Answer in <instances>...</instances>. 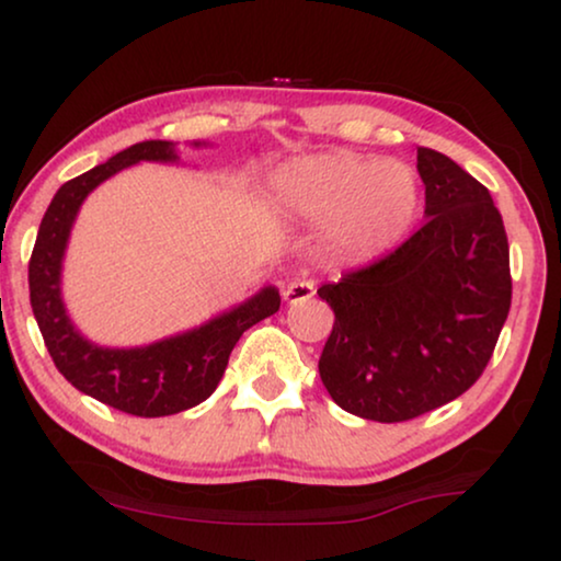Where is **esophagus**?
<instances>
[{
  "label": "esophagus",
  "instance_id": "esophagus-1",
  "mask_svg": "<svg viewBox=\"0 0 561 561\" xmlns=\"http://www.w3.org/2000/svg\"><path fill=\"white\" fill-rule=\"evenodd\" d=\"M313 294H317V286H313V280H306V278L290 280L288 286L283 288V298H286L288 304H304L309 301Z\"/></svg>",
  "mask_w": 561,
  "mask_h": 561
}]
</instances>
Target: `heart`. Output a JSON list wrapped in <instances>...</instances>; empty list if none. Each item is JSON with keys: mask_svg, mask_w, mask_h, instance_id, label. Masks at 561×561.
<instances>
[{"mask_svg": "<svg viewBox=\"0 0 561 561\" xmlns=\"http://www.w3.org/2000/svg\"><path fill=\"white\" fill-rule=\"evenodd\" d=\"M280 209L313 227H332L336 248L355 257L386 252L419 217L421 183L403 160L347 150L296 160L273 179Z\"/></svg>", "mask_w": 561, "mask_h": 561, "instance_id": "1", "label": "heart"}]
</instances>
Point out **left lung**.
<instances>
[{
  "mask_svg": "<svg viewBox=\"0 0 561 561\" xmlns=\"http://www.w3.org/2000/svg\"><path fill=\"white\" fill-rule=\"evenodd\" d=\"M416 160L424 227L317 290L334 311L321 382L340 409L380 424L462 396L511 309L508 237L490 191L442 152L419 148Z\"/></svg>",
  "mask_w": 561,
  "mask_h": 561,
  "instance_id": "obj_1",
  "label": "left lung"
}]
</instances>
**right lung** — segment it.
Here are the masks:
<instances>
[{"label": "right lung", "instance_id": "obj_1", "mask_svg": "<svg viewBox=\"0 0 561 561\" xmlns=\"http://www.w3.org/2000/svg\"><path fill=\"white\" fill-rule=\"evenodd\" d=\"M137 163H181L179 148L168 140L135 142L56 191L30 257V304L53 363L73 388L117 411L158 419L194 409L217 390L237 340L280 309V294L265 286L204 324L140 347L91 342L68 317L64 301L68 240L91 191Z\"/></svg>", "mask_w": 561, "mask_h": 561}]
</instances>
